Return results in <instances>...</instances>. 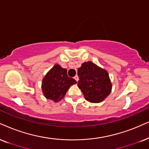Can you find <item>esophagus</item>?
<instances>
[{"label": "esophagus", "mask_w": 149, "mask_h": 149, "mask_svg": "<svg viewBox=\"0 0 149 149\" xmlns=\"http://www.w3.org/2000/svg\"><path fill=\"white\" fill-rule=\"evenodd\" d=\"M74 79H75V80H76L77 81V82H78V76H77V75H76V76L74 77Z\"/></svg>", "instance_id": "1"}]
</instances>
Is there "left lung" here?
Returning <instances> with one entry per match:
<instances>
[{
    "label": "left lung",
    "mask_w": 149,
    "mask_h": 149,
    "mask_svg": "<svg viewBox=\"0 0 149 149\" xmlns=\"http://www.w3.org/2000/svg\"><path fill=\"white\" fill-rule=\"evenodd\" d=\"M78 75V86L90 102H101L111 92L112 83L108 72L91 61L82 63Z\"/></svg>",
    "instance_id": "1"
}]
</instances>
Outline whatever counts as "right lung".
Segmentation results:
<instances>
[{"mask_svg":"<svg viewBox=\"0 0 149 149\" xmlns=\"http://www.w3.org/2000/svg\"><path fill=\"white\" fill-rule=\"evenodd\" d=\"M77 82L67 76V70L56 64L47 73L42 81V91L47 99L58 102L64 98L66 93Z\"/></svg>","mask_w":149,"mask_h":149,"instance_id":"obj_1","label":"right lung"}]
</instances>
